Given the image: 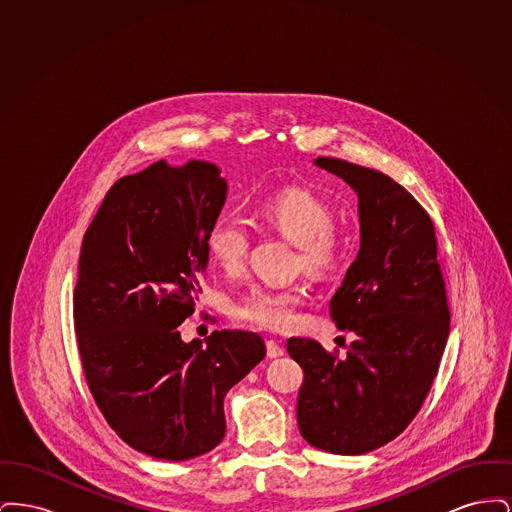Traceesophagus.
Wrapping results in <instances>:
<instances>
[{"label":"esophagus","instance_id":"obj_1","mask_svg":"<svg viewBox=\"0 0 512 512\" xmlns=\"http://www.w3.org/2000/svg\"><path fill=\"white\" fill-rule=\"evenodd\" d=\"M280 355H284L282 343H278L276 340H267V357L276 359V357H280Z\"/></svg>","mask_w":512,"mask_h":512}]
</instances>
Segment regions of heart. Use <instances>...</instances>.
<instances>
[{"label": "heart", "mask_w": 512, "mask_h": 512, "mask_svg": "<svg viewBox=\"0 0 512 512\" xmlns=\"http://www.w3.org/2000/svg\"><path fill=\"white\" fill-rule=\"evenodd\" d=\"M253 219L293 242V267L311 274H328L340 265L345 253V238L334 226V209L326 197L307 186H288L255 203ZM209 259L224 272L236 274L244 267L249 238L240 224L232 220L215 222L205 238ZM307 301L301 284L251 286L234 303L232 315L268 330L290 328L299 307Z\"/></svg>", "instance_id": "heart-1"}]
</instances>
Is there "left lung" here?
<instances>
[{
    "label": "left lung",
    "instance_id": "1",
    "mask_svg": "<svg viewBox=\"0 0 512 512\" xmlns=\"http://www.w3.org/2000/svg\"><path fill=\"white\" fill-rule=\"evenodd\" d=\"M318 167L359 195L361 249L330 301L347 355L292 338L303 372L297 424L313 447L363 455L397 438L420 411L449 336L436 230L424 207L384 172L334 157Z\"/></svg>",
    "mask_w": 512,
    "mask_h": 512
}]
</instances>
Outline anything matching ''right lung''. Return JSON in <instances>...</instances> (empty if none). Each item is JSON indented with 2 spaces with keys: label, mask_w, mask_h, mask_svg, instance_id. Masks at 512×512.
<instances>
[{
  "label": "right lung",
  "mask_w": 512,
  "mask_h": 512,
  "mask_svg": "<svg viewBox=\"0 0 512 512\" xmlns=\"http://www.w3.org/2000/svg\"><path fill=\"white\" fill-rule=\"evenodd\" d=\"M226 190L213 163L157 161L111 186L82 240L73 295L82 370L107 424L153 459L215 449L226 391L267 355L253 332L215 330L207 347L178 332L194 315Z\"/></svg>",
  "instance_id": "obj_1"
}]
</instances>
